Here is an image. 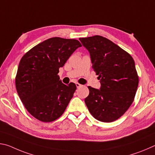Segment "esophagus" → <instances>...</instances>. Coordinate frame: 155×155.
Returning <instances> with one entry per match:
<instances>
[{
  "mask_svg": "<svg viewBox=\"0 0 155 155\" xmlns=\"http://www.w3.org/2000/svg\"><path fill=\"white\" fill-rule=\"evenodd\" d=\"M76 86H77V88H78V87H81V84H79V83H76Z\"/></svg>",
  "mask_w": 155,
  "mask_h": 155,
  "instance_id": "obj_1",
  "label": "esophagus"
}]
</instances>
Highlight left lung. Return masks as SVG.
I'll return each mask as SVG.
<instances>
[{
  "label": "left lung",
  "mask_w": 155,
  "mask_h": 155,
  "mask_svg": "<svg viewBox=\"0 0 155 155\" xmlns=\"http://www.w3.org/2000/svg\"><path fill=\"white\" fill-rule=\"evenodd\" d=\"M90 52L92 68L98 75L100 89L89 86L85 99L91 114L99 121L118 119L134 100L139 78L135 61L128 52L100 35L79 38Z\"/></svg>",
  "instance_id": "8db88e82"
}]
</instances>
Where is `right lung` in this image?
<instances>
[{"mask_svg": "<svg viewBox=\"0 0 155 155\" xmlns=\"http://www.w3.org/2000/svg\"><path fill=\"white\" fill-rule=\"evenodd\" d=\"M81 47L77 40L49 38L33 47L21 59L15 87L25 108L41 122L54 121L64 114L77 86L59 80V68Z\"/></svg>", "mask_w": 155, "mask_h": 155, "instance_id": "right-lung-1", "label": "right lung"}]
</instances>
